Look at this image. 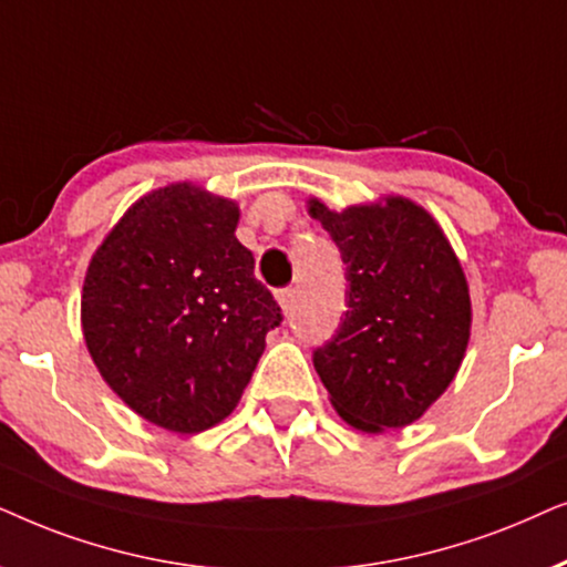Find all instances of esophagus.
<instances>
[{
  "instance_id": "34e87169",
  "label": "esophagus",
  "mask_w": 567,
  "mask_h": 567,
  "mask_svg": "<svg viewBox=\"0 0 567 567\" xmlns=\"http://www.w3.org/2000/svg\"><path fill=\"white\" fill-rule=\"evenodd\" d=\"M292 300H296V290L292 288H285L277 292V303H279V308H282V313L292 311Z\"/></svg>"
}]
</instances>
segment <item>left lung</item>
Listing matches in <instances>:
<instances>
[{"label": "left lung", "instance_id": "8db88e82", "mask_svg": "<svg viewBox=\"0 0 567 567\" xmlns=\"http://www.w3.org/2000/svg\"><path fill=\"white\" fill-rule=\"evenodd\" d=\"M347 264V311L313 365L339 417L362 433L406 427L462 368L472 334L464 269L425 207L389 194L337 213L308 199Z\"/></svg>", "mask_w": 567, "mask_h": 567}]
</instances>
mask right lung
<instances>
[{"label":"right lung","instance_id":"add662e5","mask_svg":"<svg viewBox=\"0 0 567 567\" xmlns=\"http://www.w3.org/2000/svg\"><path fill=\"white\" fill-rule=\"evenodd\" d=\"M240 209L168 184L134 202L87 264L82 337L121 402L194 435L236 410L282 313L236 238Z\"/></svg>","mask_w":567,"mask_h":567}]
</instances>
